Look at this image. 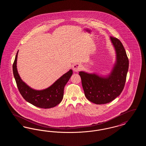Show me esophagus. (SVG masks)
I'll list each match as a JSON object with an SVG mask.
<instances>
[{"label":"esophagus","mask_w":146,"mask_h":146,"mask_svg":"<svg viewBox=\"0 0 146 146\" xmlns=\"http://www.w3.org/2000/svg\"><path fill=\"white\" fill-rule=\"evenodd\" d=\"M82 66L78 63H74L73 66V70L74 72H78L80 70H82Z\"/></svg>","instance_id":"1"}]
</instances>
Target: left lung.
Masks as SVG:
<instances>
[{
    "mask_svg": "<svg viewBox=\"0 0 146 146\" xmlns=\"http://www.w3.org/2000/svg\"><path fill=\"white\" fill-rule=\"evenodd\" d=\"M117 54V61L111 73L104 78L96 74L79 72L84 94L86 98L95 104H106L119 96L125 86L129 69V59L121 42L111 36Z\"/></svg>",
    "mask_w": 146,
    "mask_h": 146,
    "instance_id": "left-lung-1",
    "label": "left lung"
}]
</instances>
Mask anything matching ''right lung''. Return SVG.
I'll list each match as a JSON object with an SVG mask.
<instances>
[{
    "label": "right lung",
    "instance_id": "1",
    "mask_svg": "<svg viewBox=\"0 0 146 146\" xmlns=\"http://www.w3.org/2000/svg\"><path fill=\"white\" fill-rule=\"evenodd\" d=\"M18 51L13 65L14 78L22 96L29 103L39 108H50L55 107L62 100L64 88L73 74L72 70L63 74L48 88L42 90H35L24 83L17 70Z\"/></svg>",
    "mask_w": 146,
    "mask_h": 146
}]
</instances>
